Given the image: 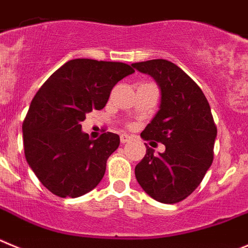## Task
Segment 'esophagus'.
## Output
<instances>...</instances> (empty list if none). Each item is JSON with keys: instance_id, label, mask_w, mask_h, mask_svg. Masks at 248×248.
Segmentation results:
<instances>
[{"instance_id": "1", "label": "esophagus", "mask_w": 248, "mask_h": 248, "mask_svg": "<svg viewBox=\"0 0 248 248\" xmlns=\"http://www.w3.org/2000/svg\"><path fill=\"white\" fill-rule=\"evenodd\" d=\"M131 136L127 135V133H122L121 137H120V140H121V143H127V142H129L131 140Z\"/></svg>"}]
</instances>
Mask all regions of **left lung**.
<instances>
[{"label":"left lung","mask_w":248,"mask_h":248,"mask_svg":"<svg viewBox=\"0 0 248 248\" xmlns=\"http://www.w3.org/2000/svg\"><path fill=\"white\" fill-rule=\"evenodd\" d=\"M132 66L153 78L160 91L159 110L140 137L166 146L158 155L147 147L135 168L136 179L155 200L175 204L199 186L213 163L217 129L210 105L195 81L171 62L155 59Z\"/></svg>","instance_id":"8db88e82"}]
</instances>
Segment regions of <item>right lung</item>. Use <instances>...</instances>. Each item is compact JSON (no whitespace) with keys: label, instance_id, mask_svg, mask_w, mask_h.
<instances>
[{"label":"right lung","instance_id":"1","mask_svg":"<svg viewBox=\"0 0 248 248\" xmlns=\"http://www.w3.org/2000/svg\"><path fill=\"white\" fill-rule=\"evenodd\" d=\"M133 73L117 62L69 60L35 93L22 126L24 155L49 191L78 198L101 182L120 136L106 132L90 140L80 124L88 112L104 108L113 86Z\"/></svg>","mask_w":248,"mask_h":248}]
</instances>
